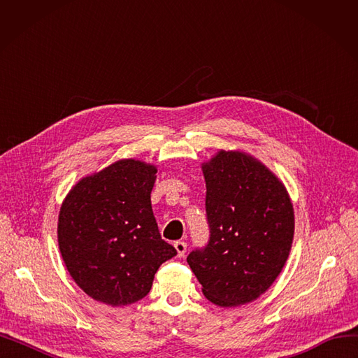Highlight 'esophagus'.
I'll use <instances>...</instances> for the list:
<instances>
[{"label": "esophagus", "instance_id": "obj_1", "mask_svg": "<svg viewBox=\"0 0 358 358\" xmlns=\"http://www.w3.org/2000/svg\"><path fill=\"white\" fill-rule=\"evenodd\" d=\"M174 247H176V250H177V255L181 258V257H184V254H185V251H187V243L184 242V241H177L176 243H174Z\"/></svg>", "mask_w": 358, "mask_h": 358}]
</instances>
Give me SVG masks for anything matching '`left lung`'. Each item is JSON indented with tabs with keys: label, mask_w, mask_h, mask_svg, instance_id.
I'll return each mask as SVG.
<instances>
[{
	"label": "left lung",
	"mask_w": 358,
	"mask_h": 358,
	"mask_svg": "<svg viewBox=\"0 0 358 358\" xmlns=\"http://www.w3.org/2000/svg\"><path fill=\"white\" fill-rule=\"evenodd\" d=\"M203 174L210 235L187 262L212 303H250L287 261L294 234L290 197L270 169L242 152L220 150Z\"/></svg>",
	"instance_id": "left-lung-1"
}]
</instances>
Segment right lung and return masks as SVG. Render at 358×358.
Listing matches in <instances>:
<instances>
[{
  "mask_svg": "<svg viewBox=\"0 0 358 358\" xmlns=\"http://www.w3.org/2000/svg\"><path fill=\"white\" fill-rule=\"evenodd\" d=\"M157 168L122 159L83 178L62 203L58 242L72 278L111 306L143 299L154 275L177 255L158 231L150 204Z\"/></svg>",
  "mask_w": 358,
  "mask_h": 358,
  "instance_id": "right-lung-1",
  "label": "right lung"
}]
</instances>
